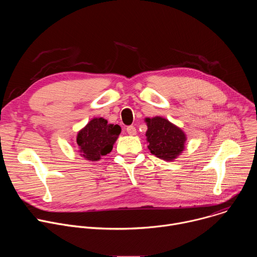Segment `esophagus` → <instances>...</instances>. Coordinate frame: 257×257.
Returning a JSON list of instances; mask_svg holds the SVG:
<instances>
[{
    "label": "esophagus",
    "mask_w": 257,
    "mask_h": 257,
    "mask_svg": "<svg viewBox=\"0 0 257 257\" xmlns=\"http://www.w3.org/2000/svg\"><path fill=\"white\" fill-rule=\"evenodd\" d=\"M127 133L129 135H136V128L134 126H128L127 127Z\"/></svg>",
    "instance_id": "34e87169"
}]
</instances>
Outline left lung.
Segmentation results:
<instances>
[{
    "label": "left lung",
    "instance_id": "obj_1",
    "mask_svg": "<svg viewBox=\"0 0 257 257\" xmlns=\"http://www.w3.org/2000/svg\"><path fill=\"white\" fill-rule=\"evenodd\" d=\"M148 148L153 155L168 162L174 161L185 148L186 135L183 130L163 117L145 118Z\"/></svg>",
    "mask_w": 257,
    "mask_h": 257
}]
</instances>
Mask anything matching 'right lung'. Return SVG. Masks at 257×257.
<instances>
[{"label": "right lung", "mask_w": 257, "mask_h": 257, "mask_svg": "<svg viewBox=\"0 0 257 257\" xmlns=\"http://www.w3.org/2000/svg\"><path fill=\"white\" fill-rule=\"evenodd\" d=\"M120 133L119 125L108 124L103 118H93L77 134L78 153L87 161L97 162L112 152Z\"/></svg>", "instance_id": "add662e5"}]
</instances>
